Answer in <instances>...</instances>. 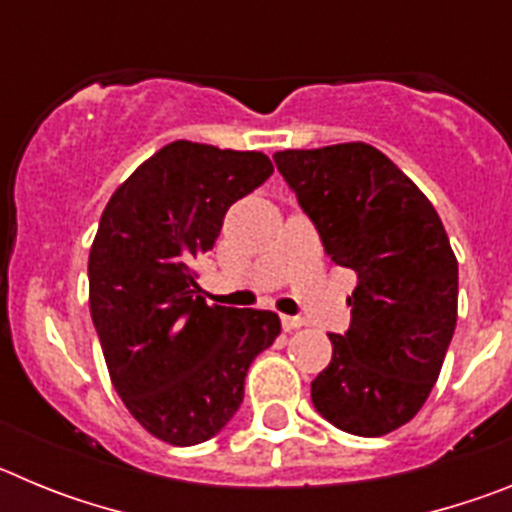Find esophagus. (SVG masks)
Returning <instances> with one entry per match:
<instances>
[{"label":"esophagus","instance_id":"34e87169","mask_svg":"<svg viewBox=\"0 0 512 512\" xmlns=\"http://www.w3.org/2000/svg\"><path fill=\"white\" fill-rule=\"evenodd\" d=\"M302 325H305V320H302V318H289V315H284V318H282V328L284 330H297V328H302Z\"/></svg>","mask_w":512,"mask_h":512}]
</instances>
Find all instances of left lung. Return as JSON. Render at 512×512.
<instances>
[{
	"instance_id": "obj_1",
	"label": "left lung",
	"mask_w": 512,
	"mask_h": 512,
	"mask_svg": "<svg viewBox=\"0 0 512 512\" xmlns=\"http://www.w3.org/2000/svg\"><path fill=\"white\" fill-rule=\"evenodd\" d=\"M274 164L330 261L359 274L351 328L312 405L341 431L377 438L410 423L431 395L456 328L459 264L431 200L369 143L289 148Z\"/></svg>"
}]
</instances>
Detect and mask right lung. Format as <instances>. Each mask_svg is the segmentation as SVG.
<instances>
[{
  "instance_id": "add662e5",
  "label": "right lung",
  "mask_w": 512,
  "mask_h": 512,
  "mask_svg": "<svg viewBox=\"0 0 512 512\" xmlns=\"http://www.w3.org/2000/svg\"><path fill=\"white\" fill-rule=\"evenodd\" d=\"M269 156L174 140L115 189L89 251V310L112 384L153 438L194 446L241 408L243 379L277 341L271 310L207 305L192 261L212 251Z\"/></svg>"
}]
</instances>
